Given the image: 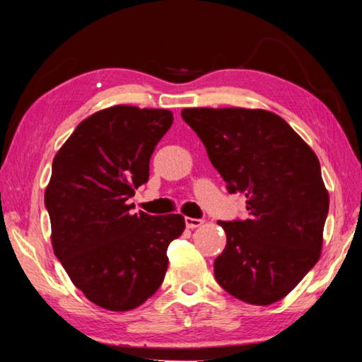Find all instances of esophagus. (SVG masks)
<instances>
[{
    "mask_svg": "<svg viewBox=\"0 0 362 362\" xmlns=\"http://www.w3.org/2000/svg\"><path fill=\"white\" fill-rule=\"evenodd\" d=\"M203 224V219H195V218H185V226L188 229L199 228Z\"/></svg>",
    "mask_w": 362,
    "mask_h": 362,
    "instance_id": "1",
    "label": "esophagus"
}]
</instances>
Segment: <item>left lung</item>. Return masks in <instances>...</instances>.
Instances as JSON below:
<instances>
[{"mask_svg":"<svg viewBox=\"0 0 362 362\" xmlns=\"http://www.w3.org/2000/svg\"><path fill=\"white\" fill-rule=\"evenodd\" d=\"M230 193H244L249 218L219 221L228 242L216 281L234 298L269 305L319 262L328 192L320 163L276 113L262 109H183Z\"/></svg>","mask_w":362,"mask_h":362,"instance_id":"left-lung-1","label":"left lung"}]
</instances>
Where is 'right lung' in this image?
<instances>
[{
	"label": "right lung",
	"instance_id": "1",
	"mask_svg": "<svg viewBox=\"0 0 362 362\" xmlns=\"http://www.w3.org/2000/svg\"><path fill=\"white\" fill-rule=\"evenodd\" d=\"M170 110L113 105L86 118L53 159L45 188L52 245L73 284L112 312L136 309L163 284L182 214H132Z\"/></svg>",
	"mask_w": 362,
	"mask_h": 362
}]
</instances>
